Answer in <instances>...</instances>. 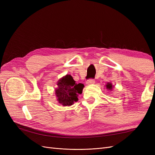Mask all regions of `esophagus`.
Wrapping results in <instances>:
<instances>
[{"label": "esophagus", "instance_id": "obj_1", "mask_svg": "<svg viewBox=\"0 0 155 155\" xmlns=\"http://www.w3.org/2000/svg\"><path fill=\"white\" fill-rule=\"evenodd\" d=\"M87 84H88V85H90V84H94L95 83V81H94V79H88V80L87 81Z\"/></svg>", "mask_w": 155, "mask_h": 155}]
</instances>
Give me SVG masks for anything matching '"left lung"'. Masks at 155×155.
Wrapping results in <instances>:
<instances>
[{
    "label": "left lung",
    "instance_id": "obj_1",
    "mask_svg": "<svg viewBox=\"0 0 155 155\" xmlns=\"http://www.w3.org/2000/svg\"><path fill=\"white\" fill-rule=\"evenodd\" d=\"M112 87V85H111L110 83H108L107 85V88L108 89H109V90H111Z\"/></svg>",
    "mask_w": 155,
    "mask_h": 155
}]
</instances>
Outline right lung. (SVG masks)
Masks as SVG:
<instances>
[{
  "mask_svg": "<svg viewBox=\"0 0 155 155\" xmlns=\"http://www.w3.org/2000/svg\"><path fill=\"white\" fill-rule=\"evenodd\" d=\"M58 88L55 90V94L59 104L63 106H70L78 100V94L82 93L84 85L76 84L70 75H67L58 83Z\"/></svg>",
  "mask_w": 155,
  "mask_h": 155,
  "instance_id": "obj_1",
  "label": "right lung"
}]
</instances>
